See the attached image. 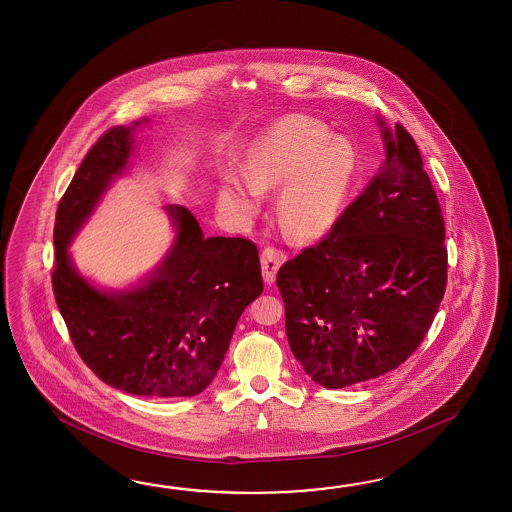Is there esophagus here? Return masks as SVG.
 Here are the masks:
<instances>
[{
    "mask_svg": "<svg viewBox=\"0 0 512 512\" xmlns=\"http://www.w3.org/2000/svg\"><path fill=\"white\" fill-rule=\"evenodd\" d=\"M285 261V254L274 247H265L261 252V272H263V280L271 283L276 282V272L282 267Z\"/></svg>",
    "mask_w": 512,
    "mask_h": 512,
    "instance_id": "obj_1",
    "label": "esophagus"
}]
</instances>
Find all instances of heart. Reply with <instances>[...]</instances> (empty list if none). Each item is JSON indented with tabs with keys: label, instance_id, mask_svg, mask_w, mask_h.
I'll return each mask as SVG.
<instances>
[{
	"label": "heart",
	"instance_id": "b5f03b06",
	"mask_svg": "<svg viewBox=\"0 0 512 512\" xmlns=\"http://www.w3.org/2000/svg\"><path fill=\"white\" fill-rule=\"evenodd\" d=\"M359 174V153L346 137H335L326 124L287 117L265 131L247 153L249 185L229 181L219 201L238 216H252L258 190L282 186L276 214L296 241L324 238L335 227Z\"/></svg>",
	"mask_w": 512,
	"mask_h": 512
}]
</instances>
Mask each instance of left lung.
Here are the masks:
<instances>
[{
    "mask_svg": "<svg viewBox=\"0 0 512 512\" xmlns=\"http://www.w3.org/2000/svg\"><path fill=\"white\" fill-rule=\"evenodd\" d=\"M379 174L276 283L294 359L324 388L395 370L423 342L445 296V219L414 137L379 119Z\"/></svg>",
    "mask_w": 512,
    "mask_h": 512,
    "instance_id": "obj_1",
    "label": "left lung"
}]
</instances>
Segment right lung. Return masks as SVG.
Segmentation results:
<instances>
[{"instance_id": "obj_1", "label": "right lung", "mask_w": 512, "mask_h": 512, "mask_svg": "<svg viewBox=\"0 0 512 512\" xmlns=\"http://www.w3.org/2000/svg\"><path fill=\"white\" fill-rule=\"evenodd\" d=\"M139 124L109 128L60 199L53 291L80 359L100 381L142 397H194L214 381L241 313L263 291L258 247L245 238H205L188 208L168 205L174 245L135 289L100 291L75 271L67 252L128 166Z\"/></svg>"}]
</instances>
